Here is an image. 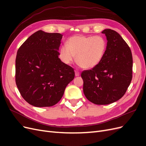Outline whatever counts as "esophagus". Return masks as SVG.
Segmentation results:
<instances>
[{"label": "esophagus", "instance_id": "1", "mask_svg": "<svg viewBox=\"0 0 146 146\" xmlns=\"http://www.w3.org/2000/svg\"><path fill=\"white\" fill-rule=\"evenodd\" d=\"M75 74H76V76H80V72H79L78 70H76V71H75Z\"/></svg>", "mask_w": 146, "mask_h": 146}]
</instances>
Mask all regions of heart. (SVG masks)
<instances>
[{
    "label": "heart",
    "mask_w": 146,
    "mask_h": 146,
    "mask_svg": "<svg viewBox=\"0 0 146 146\" xmlns=\"http://www.w3.org/2000/svg\"><path fill=\"white\" fill-rule=\"evenodd\" d=\"M106 48L107 42L102 36L75 35L68 39L66 45L61 47L59 55L66 64L72 63L76 56V62L80 67L90 69L100 63Z\"/></svg>",
    "instance_id": "1"
}]
</instances>
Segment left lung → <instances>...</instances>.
<instances>
[{"label": "left lung", "instance_id": "obj_1", "mask_svg": "<svg viewBox=\"0 0 146 146\" xmlns=\"http://www.w3.org/2000/svg\"><path fill=\"white\" fill-rule=\"evenodd\" d=\"M107 46L100 63L83 70V92L96 105L114 102L125 94L132 79L133 58L129 46L116 31L105 29Z\"/></svg>", "mask_w": 146, "mask_h": 146}]
</instances>
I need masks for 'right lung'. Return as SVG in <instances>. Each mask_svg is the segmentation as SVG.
Wrapping results in <instances>:
<instances>
[{
  "mask_svg": "<svg viewBox=\"0 0 146 146\" xmlns=\"http://www.w3.org/2000/svg\"><path fill=\"white\" fill-rule=\"evenodd\" d=\"M63 35L37 31L19 48L15 80L22 97L35 107H51L75 77L74 69L58 58Z\"/></svg>",
  "mask_w": 146,
  "mask_h": 146,
  "instance_id": "right-lung-1",
  "label": "right lung"
}]
</instances>
